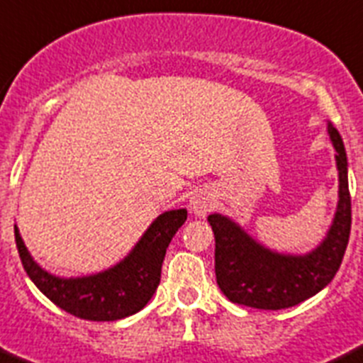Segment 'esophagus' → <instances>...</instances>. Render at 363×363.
<instances>
[{"instance_id": "obj_1", "label": "esophagus", "mask_w": 363, "mask_h": 363, "mask_svg": "<svg viewBox=\"0 0 363 363\" xmlns=\"http://www.w3.org/2000/svg\"><path fill=\"white\" fill-rule=\"evenodd\" d=\"M211 208H213V195L209 191H206V189H199V191L193 193L191 199H189V209H191L195 215L199 216L208 215V213L211 211Z\"/></svg>"}]
</instances>
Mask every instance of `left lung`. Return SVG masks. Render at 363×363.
<instances>
[{"label":"left lung","mask_w":363,"mask_h":363,"mask_svg":"<svg viewBox=\"0 0 363 363\" xmlns=\"http://www.w3.org/2000/svg\"><path fill=\"white\" fill-rule=\"evenodd\" d=\"M338 170V202L326 236L304 254L277 252L254 240L233 218L220 213L208 216L215 233L216 283L231 303L258 310H283L319 294L340 269L351 233V197L344 141L331 121Z\"/></svg>","instance_id":"left-lung-1"}]
</instances>
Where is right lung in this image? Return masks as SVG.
<instances>
[{"instance_id":"1","label":"right lung","mask_w":363,"mask_h":363,"mask_svg":"<svg viewBox=\"0 0 363 363\" xmlns=\"http://www.w3.org/2000/svg\"><path fill=\"white\" fill-rule=\"evenodd\" d=\"M186 218V209L161 213L121 262L80 277H60L44 270L26 249L18 225L13 233L23 267L37 289L67 313L104 323L125 319L147 306L161 281L166 249Z\"/></svg>"}]
</instances>
